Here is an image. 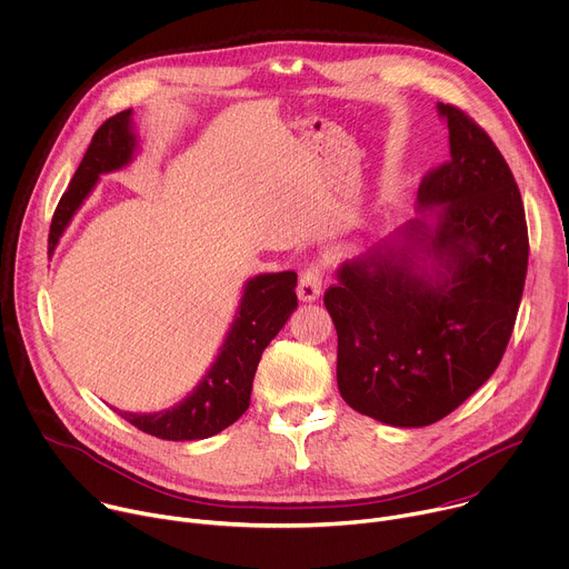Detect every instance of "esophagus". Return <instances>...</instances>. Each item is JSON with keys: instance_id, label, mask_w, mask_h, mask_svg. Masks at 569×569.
Instances as JSON below:
<instances>
[{"instance_id": "obj_1", "label": "esophagus", "mask_w": 569, "mask_h": 569, "mask_svg": "<svg viewBox=\"0 0 569 569\" xmlns=\"http://www.w3.org/2000/svg\"><path fill=\"white\" fill-rule=\"evenodd\" d=\"M320 293H322V271L320 267H311L300 276L298 298L302 302H313L320 298Z\"/></svg>"}]
</instances>
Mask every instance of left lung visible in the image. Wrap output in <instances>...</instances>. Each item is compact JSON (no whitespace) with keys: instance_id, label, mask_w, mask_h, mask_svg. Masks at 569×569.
<instances>
[{"instance_id":"8db88e82","label":"left lung","mask_w":569,"mask_h":569,"mask_svg":"<svg viewBox=\"0 0 569 569\" xmlns=\"http://www.w3.org/2000/svg\"><path fill=\"white\" fill-rule=\"evenodd\" d=\"M450 159L423 177L417 217L346 260L325 307L336 381L357 412L421 428L498 368L520 307L529 240L516 179L482 128L437 102Z\"/></svg>"}]
</instances>
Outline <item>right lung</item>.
<instances>
[{
    "label": "right lung",
    "instance_id": "1",
    "mask_svg": "<svg viewBox=\"0 0 569 569\" xmlns=\"http://www.w3.org/2000/svg\"><path fill=\"white\" fill-rule=\"evenodd\" d=\"M139 143L132 109L117 113L98 128L53 212L49 256H53L67 226L96 188L100 174L130 166L141 148ZM296 282L298 276L293 271L260 273L244 282L233 322L214 361L177 406L159 412L113 410L139 430L170 441L206 439L236 423L251 403L253 377L264 348L298 307Z\"/></svg>",
    "mask_w": 569,
    "mask_h": 569
}]
</instances>
